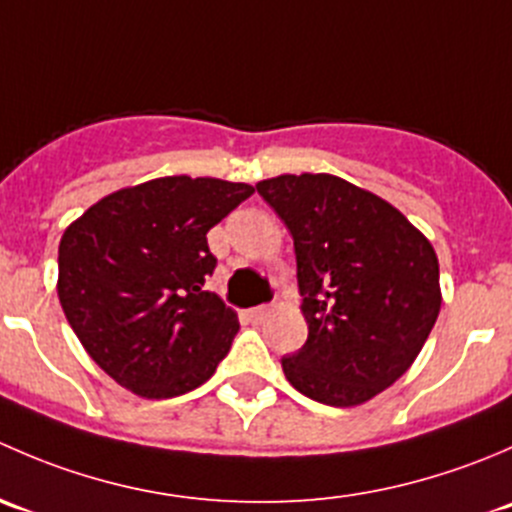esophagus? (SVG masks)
<instances>
[{"label":"esophagus","mask_w":512,"mask_h":512,"mask_svg":"<svg viewBox=\"0 0 512 512\" xmlns=\"http://www.w3.org/2000/svg\"><path fill=\"white\" fill-rule=\"evenodd\" d=\"M267 314H270V307H252L250 312H247V317H250L255 324H260Z\"/></svg>","instance_id":"1"}]
</instances>
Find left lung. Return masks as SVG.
I'll return each instance as SVG.
<instances>
[{"label":"left lung","mask_w":512,"mask_h":512,"mask_svg":"<svg viewBox=\"0 0 512 512\" xmlns=\"http://www.w3.org/2000/svg\"><path fill=\"white\" fill-rule=\"evenodd\" d=\"M257 193L292 232L309 327L282 359L287 381L319 404H366L409 371L436 324V250L394 205L337 175H277Z\"/></svg>","instance_id":"obj_1"}]
</instances>
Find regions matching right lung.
<instances>
[{"label": "right lung", "mask_w": 512, "mask_h": 512, "mask_svg": "<svg viewBox=\"0 0 512 512\" xmlns=\"http://www.w3.org/2000/svg\"><path fill=\"white\" fill-rule=\"evenodd\" d=\"M255 193L247 183L165 175L91 205L59 242L61 309L91 359L141 399L210 379L240 322L205 289L208 230Z\"/></svg>", "instance_id": "obj_1"}]
</instances>
